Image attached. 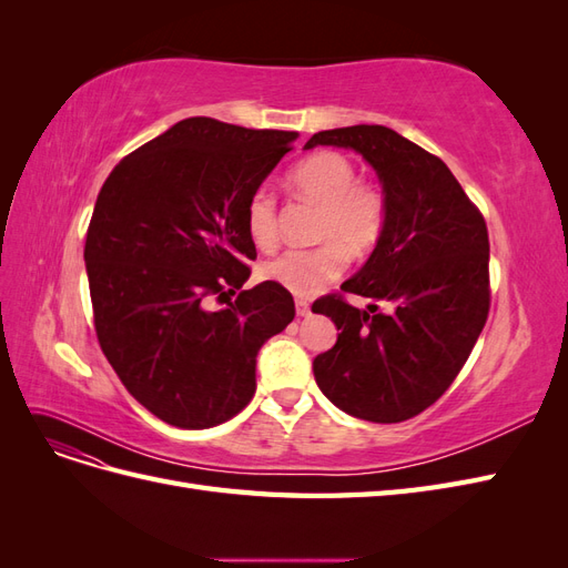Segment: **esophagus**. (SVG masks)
Returning <instances> with one entry per match:
<instances>
[{"label": "esophagus", "instance_id": "34e87169", "mask_svg": "<svg viewBox=\"0 0 568 568\" xmlns=\"http://www.w3.org/2000/svg\"><path fill=\"white\" fill-rule=\"evenodd\" d=\"M296 313H298V317L311 315V303L303 301V298H296Z\"/></svg>", "mask_w": 568, "mask_h": 568}]
</instances>
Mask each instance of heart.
I'll return each mask as SVG.
<instances>
[{
	"mask_svg": "<svg viewBox=\"0 0 568 568\" xmlns=\"http://www.w3.org/2000/svg\"><path fill=\"white\" fill-rule=\"evenodd\" d=\"M353 163L334 151H317L288 173L296 194L322 205L320 236L313 248H288L263 265V277L301 298L315 296L348 265L351 253L369 251L382 236L386 205L376 189L355 182ZM246 230L257 248L277 242V205L267 189H257L246 203Z\"/></svg>",
	"mask_w": 568,
	"mask_h": 568,
	"instance_id": "b5f03b06",
	"label": "heart"
}]
</instances>
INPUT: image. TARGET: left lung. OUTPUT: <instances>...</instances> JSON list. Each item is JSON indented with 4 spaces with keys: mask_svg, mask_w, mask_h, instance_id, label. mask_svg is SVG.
<instances>
[{
    "mask_svg": "<svg viewBox=\"0 0 568 568\" xmlns=\"http://www.w3.org/2000/svg\"><path fill=\"white\" fill-rule=\"evenodd\" d=\"M363 156L379 178L386 220L367 263L341 291L367 307L324 296L336 346L313 359L320 390L351 417L395 424L448 390L467 363L490 307L486 220L440 159L384 125L313 134L303 149ZM392 305L376 314L375 303Z\"/></svg>",
    "mask_w": 568,
    "mask_h": 568,
    "instance_id": "1",
    "label": "left lung"
}]
</instances>
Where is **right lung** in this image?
<instances>
[{
  "label": "right lung",
  "mask_w": 568,
  "mask_h": 568,
  "mask_svg": "<svg viewBox=\"0 0 568 568\" xmlns=\"http://www.w3.org/2000/svg\"><path fill=\"white\" fill-rule=\"evenodd\" d=\"M298 132L186 118L120 161L84 242L94 326L120 382L165 424L211 428L255 393V357L296 307L274 282L239 291L246 203ZM217 297L225 308H211Z\"/></svg>",
  "instance_id": "right-lung-1"
}]
</instances>
